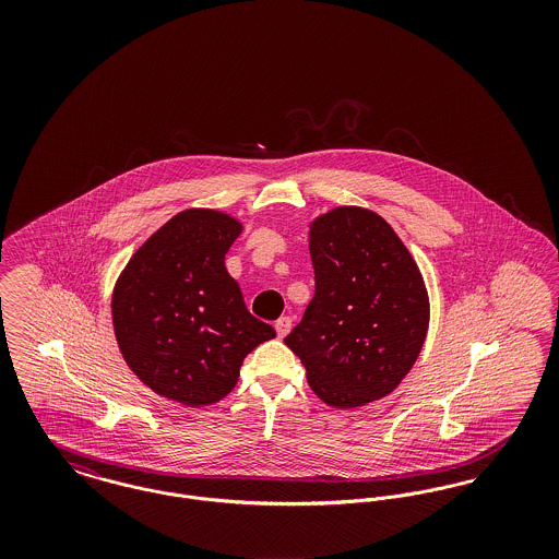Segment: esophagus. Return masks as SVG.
<instances>
[{
	"label": "esophagus",
	"mask_w": 559,
	"mask_h": 559,
	"mask_svg": "<svg viewBox=\"0 0 559 559\" xmlns=\"http://www.w3.org/2000/svg\"><path fill=\"white\" fill-rule=\"evenodd\" d=\"M292 322L293 320L289 317H283V319L276 320V324H274V329H276V335L283 340L289 331H292Z\"/></svg>",
	"instance_id": "esophagus-1"
}]
</instances>
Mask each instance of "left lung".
I'll return each mask as SVG.
<instances>
[{"instance_id": "left-lung-1", "label": "left lung", "mask_w": 559, "mask_h": 559, "mask_svg": "<svg viewBox=\"0 0 559 559\" xmlns=\"http://www.w3.org/2000/svg\"><path fill=\"white\" fill-rule=\"evenodd\" d=\"M314 297L285 344L308 383L335 408L365 406L399 388L424 347L426 283L377 213L335 207L310 224Z\"/></svg>"}]
</instances>
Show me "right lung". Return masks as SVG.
<instances>
[{
	"label": "right lung",
	"mask_w": 559,
	"mask_h": 559,
	"mask_svg": "<svg viewBox=\"0 0 559 559\" xmlns=\"http://www.w3.org/2000/svg\"><path fill=\"white\" fill-rule=\"evenodd\" d=\"M242 226L228 213L187 210L146 240L117 278L112 326L135 377L185 406L224 399L245 356L274 329L249 314L224 258Z\"/></svg>",
	"instance_id": "right-lung-1"
}]
</instances>
